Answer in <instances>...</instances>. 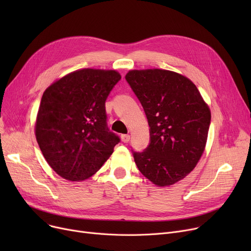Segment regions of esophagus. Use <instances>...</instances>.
<instances>
[{
	"label": "esophagus",
	"mask_w": 251,
	"mask_h": 251,
	"mask_svg": "<svg viewBox=\"0 0 251 251\" xmlns=\"http://www.w3.org/2000/svg\"><path fill=\"white\" fill-rule=\"evenodd\" d=\"M121 139H122L123 142L127 143L130 140V135L129 134H123V135H121Z\"/></svg>",
	"instance_id": "esophagus-1"
}]
</instances>
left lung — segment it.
<instances>
[{"label":"left lung","instance_id":"obj_1","mask_svg":"<svg viewBox=\"0 0 251 251\" xmlns=\"http://www.w3.org/2000/svg\"><path fill=\"white\" fill-rule=\"evenodd\" d=\"M125 79L151 128L148 148L132 151L135 164L155 185H172L199 163L207 139L210 111L194 83L178 73L132 70Z\"/></svg>","mask_w":251,"mask_h":251}]
</instances>
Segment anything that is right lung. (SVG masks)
Masks as SVG:
<instances>
[{"label":"right lung","mask_w":251,"mask_h":251,"mask_svg":"<svg viewBox=\"0 0 251 251\" xmlns=\"http://www.w3.org/2000/svg\"><path fill=\"white\" fill-rule=\"evenodd\" d=\"M121 75L82 69L64 76L44 92L35 136L46 161L70 181L89 178L120 142L107 124L105 100Z\"/></svg>","instance_id":"right-lung-1"}]
</instances>
